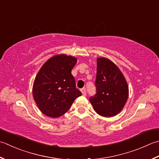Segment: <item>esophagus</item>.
Segmentation results:
<instances>
[{"mask_svg":"<svg viewBox=\"0 0 159 159\" xmlns=\"http://www.w3.org/2000/svg\"><path fill=\"white\" fill-rule=\"evenodd\" d=\"M81 91H82V95H86V88H83V89H81Z\"/></svg>","mask_w":159,"mask_h":159,"instance_id":"34e87169","label":"esophagus"}]
</instances>
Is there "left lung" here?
<instances>
[{
  "label": "left lung",
  "mask_w": 159,
  "mask_h": 159,
  "mask_svg": "<svg viewBox=\"0 0 159 159\" xmlns=\"http://www.w3.org/2000/svg\"><path fill=\"white\" fill-rule=\"evenodd\" d=\"M96 93L89 100L99 115L112 117L121 111L127 100L129 88L123 75L109 59H97Z\"/></svg>",
  "instance_id": "1"
}]
</instances>
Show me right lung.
Wrapping results in <instances>:
<instances>
[{
    "instance_id": "obj_1",
    "label": "right lung",
    "mask_w": 159,
    "mask_h": 159,
    "mask_svg": "<svg viewBox=\"0 0 159 159\" xmlns=\"http://www.w3.org/2000/svg\"><path fill=\"white\" fill-rule=\"evenodd\" d=\"M77 59L66 55L48 59L39 71L33 85V98L43 114L52 118L64 115L82 93L76 89L71 70Z\"/></svg>"
}]
</instances>
